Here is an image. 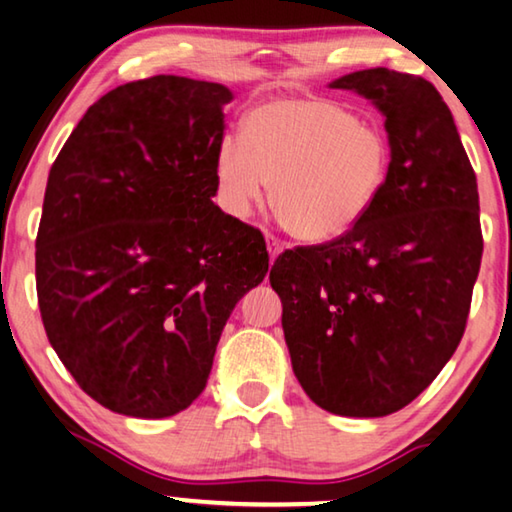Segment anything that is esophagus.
<instances>
[{
    "instance_id": "1",
    "label": "esophagus",
    "mask_w": 512,
    "mask_h": 512,
    "mask_svg": "<svg viewBox=\"0 0 512 512\" xmlns=\"http://www.w3.org/2000/svg\"><path fill=\"white\" fill-rule=\"evenodd\" d=\"M265 240H267V251H270V261H276V256L281 254L283 247H286V245H283V242L276 236H272V233H267Z\"/></svg>"
}]
</instances>
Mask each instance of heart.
Instances as JSON below:
<instances>
[{
	"mask_svg": "<svg viewBox=\"0 0 512 512\" xmlns=\"http://www.w3.org/2000/svg\"><path fill=\"white\" fill-rule=\"evenodd\" d=\"M390 170L388 133L322 97H283L254 108L245 140L224 138L215 158L226 211L249 217L274 183L276 213L306 242L342 238L363 222Z\"/></svg>",
	"mask_w": 512,
	"mask_h": 512,
	"instance_id": "1",
	"label": "heart"
}]
</instances>
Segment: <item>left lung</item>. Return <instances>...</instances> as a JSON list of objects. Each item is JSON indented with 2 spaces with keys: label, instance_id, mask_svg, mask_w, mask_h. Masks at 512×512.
<instances>
[{
  "label": "left lung",
  "instance_id": "left-lung-1",
  "mask_svg": "<svg viewBox=\"0 0 512 512\" xmlns=\"http://www.w3.org/2000/svg\"><path fill=\"white\" fill-rule=\"evenodd\" d=\"M329 86L379 108L390 177L363 222L283 251L270 283L306 395L333 415L383 417L422 395L463 338L483 254L479 190L433 83L372 67Z\"/></svg>",
  "mask_w": 512,
  "mask_h": 512
}]
</instances>
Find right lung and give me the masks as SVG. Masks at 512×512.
Instances as JSON below:
<instances>
[{
    "label": "right lung",
    "mask_w": 512,
    "mask_h": 512,
    "mask_svg": "<svg viewBox=\"0 0 512 512\" xmlns=\"http://www.w3.org/2000/svg\"><path fill=\"white\" fill-rule=\"evenodd\" d=\"M231 99L222 83L174 74L124 83L49 170L40 315L67 372L113 413L186 410L231 311L270 267L263 233L213 204Z\"/></svg>",
    "instance_id": "obj_1"
}]
</instances>
